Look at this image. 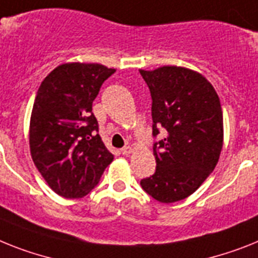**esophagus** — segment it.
<instances>
[{
  "label": "esophagus",
  "mask_w": 258,
  "mask_h": 258,
  "mask_svg": "<svg viewBox=\"0 0 258 258\" xmlns=\"http://www.w3.org/2000/svg\"><path fill=\"white\" fill-rule=\"evenodd\" d=\"M133 151H134L133 147H130V146H125L124 148H122V153L124 156H128L130 153H133Z\"/></svg>",
  "instance_id": "esophagus-1"
}]
</instances>
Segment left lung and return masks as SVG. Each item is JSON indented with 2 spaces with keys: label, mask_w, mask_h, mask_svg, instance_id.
Here are the masks:
<instances>
[{
  "label": "left lung",
  "mask_w": 258,
  "mask_h": 258,
  "mask_svg": "<svg viewBox=\"0 0 258 258\" xmlns=\"http://www.w3.org/2000/svg\"><path fill=\"white\" fill-rule=\"evenodd\" d=\"M140 75L152 97L156 172L140 181L161 203L187 198L215 169L223 148V112L214 86L201 73L165 66Z\"/></svg>",
  "instance_id": "left-lung-1"
}]
</instances>
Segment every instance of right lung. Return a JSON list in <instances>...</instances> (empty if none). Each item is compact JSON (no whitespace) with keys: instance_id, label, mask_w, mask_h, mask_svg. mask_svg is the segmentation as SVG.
Masks as SVG:
<instances>
[{"instance_id":"right-lung-1","label":"right lung","mask_w":258,"mask_h":258,"mask_svg":"<svg viewBox=\"0 0 258 258\" xmlns=\"http://www.w3.org/2000/svg\"><path fill=\"white\" fill-rule=\"evenodd\" d=\"M115 69L97 62H66L40 84L30 119L32 161L56 194L82 198L114 160L92 112L99 89Z\"/></svg>"}]
</instances>
